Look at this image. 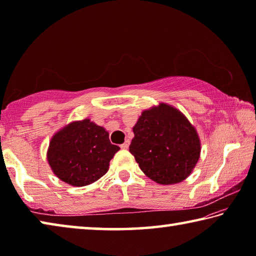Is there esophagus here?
Masks as SVG:
<instances>
[{
  "label": "esophagus",
  "instance_id": "obj_1",
  "mask_svg": "<svg viewBox=\"0 0 256 256\" xmlns=\"http://www.w3.org/2000/svg\"><path fill=\"white\" fill-rule=\"evenodd\" d=\"M128 146H130V141L126 140L123 144H120V148H122V149H128Z\"/></svg>",
  "mask_w": 256,
  "mask_h": 256
}]
</instances>
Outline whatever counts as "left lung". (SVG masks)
<instances>
[{"instance_id": "obj_1", "label": "left lung", "mask_w": 256, "mask_h": 256, "mask_svg": "<svg viewBox=\"0 0 256 256\" xmlns=\"http://www.w3.org/2000/svg\"><path fill=\"white\" fill-rule=\"evenodd\" d=\"M133 133L130 152L141 170L158 184L180 183L200 159L201 141L196 128L168 104L142 112Z\"/></svg>"}]
</instances>
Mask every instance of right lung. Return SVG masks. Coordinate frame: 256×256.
Returning <instances> with one entry per match:
<instances>
[{
  "label": "right lung",
  "mask_w": 256,
  "mask_h": 256,
  "mask_svg": "<svg viewBox=\"0 0 256 256\" xmlns=\"http://www.w3.org/2000/svg\"><path fill=\"white\" fill-rule=\"evenodd\" d=\"M110 134L89 118L73 120L50 138L47 162L56 177L72 186L92 184L106 174L120 150Z\"/></svg>",
  "instance_id": "add662e5"
}]
</instances>
